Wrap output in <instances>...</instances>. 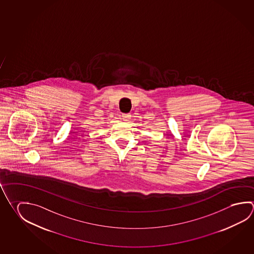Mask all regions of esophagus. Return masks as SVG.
I'll return each mask as SVG.
<instances>
[{
  "instance_id": "34e87169",
  "label": "esophagus",
  "mask_w": 254,
  "mask_h": 254,
  "mask_svg": "<svg viewBox=\"0 0 254 254\" xmlns=\"http://www.w3.org/2000/svg\"><path fill=\"white\" fill-rule=\"evenodd\" d=\"M121 117H122V120L124 121H128L129 120H130V117H131V115L129 114V113H123L122 115H121Z\"/></svg>"
}]
</instances>
